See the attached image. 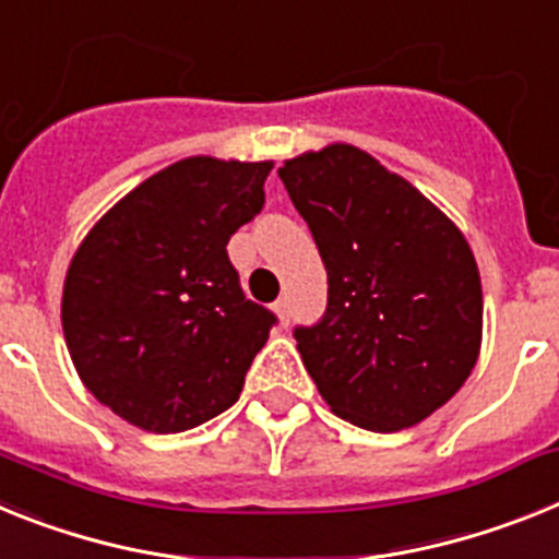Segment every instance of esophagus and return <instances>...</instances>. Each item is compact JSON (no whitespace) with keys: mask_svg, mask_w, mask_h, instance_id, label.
<instances>
[{"mask_svg":"<svg viewBox=\"0 0 559 559\" xmlns=\"http://www.w3.org/2000/svg\"><path fill=\"white\" fill-rule=\"evenodd\" d=\"M273 309H275V314H278L281 326H286V323H289V300L278 298V300H275Z\"/></svg>","mask_w":559,"mask_h":559,"instance_id":"esophagus-1","label":"esophagus"}]
</instances>
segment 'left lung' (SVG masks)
<instances>
[{"mask_svg":"<svg viewBox=\"0 0 559 559\" xmlns=\"http://www.w3.org/2000/svg\"><path fill=\"white\" fill-rule=\"evenodd\" d=\"M329 275L300 360L340 419L391 433L439 411L478 360L484 295L459 227L371 154L334 143L278 168Z\"/></svg>","mask_w":559,"mask_h":559,"instance_id":"1","label":"left lung"}]
</instances>
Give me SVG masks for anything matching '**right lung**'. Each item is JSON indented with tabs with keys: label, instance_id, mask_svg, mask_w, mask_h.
<instances>
[{
	"label": "right lung",
	"instance_id": "add662e5",
	"mask_svg": "<svg viewBox=\"0 0 559 559\" xmlns=\"http://www.w3.org/2000/svg\"><path fill=\"white\" fill-rule=\"evenodd\" d=\"M273 163L188 157L86 233L61 326L100 405L148 433H182L239 400L275 314L245 298L227 241L264 207Z\"/></svg>",
	"mask_w": 559,
	"mask_h": 559
}]
</instances>
